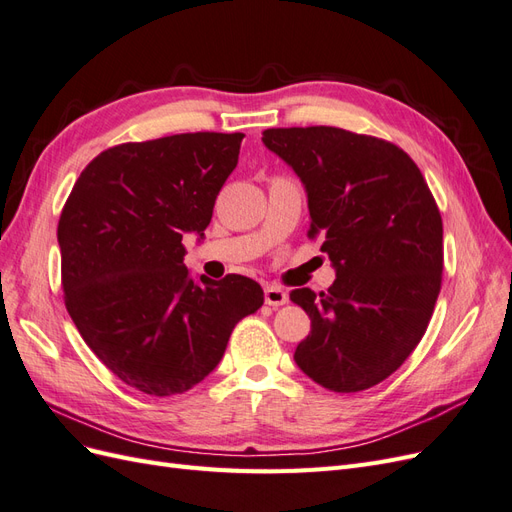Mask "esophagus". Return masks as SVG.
<instances>
[{"mask_svg":"<svg viewBox=\"0 0 512 512\" xmlns=\"http://www.w3.org/2000/svg\"><path fill=\"white\" fill-rule=\"evenodd\" d=\"M265 303L271 305V307H280V305H286L288 303V292L280 286H267L265 288Z\"/></svg>","mask_w":512,"mask_h":512,"instance_id":"1","label":"esophagus"}]
</instances>
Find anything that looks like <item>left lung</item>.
<instances>
[{"label":"left lung","mask_w":512,"mask_h":512,"mask_svg":"<svg viewBox=\"0 0 512 512\" xmlns=\"http://www.w3.org/2000/svg\"><path fill=\"white\" fill-rule=\"evenodd\" d=\"M262 143L307 194L309 237L322 235L335 282L299 288L312 331L294 361L335 393L389 378L421 342L442 282V218L404 149L342 128H271Z\"/></svg>","instance_id":"left-lung-1"}]
</instances>
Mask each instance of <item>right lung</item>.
Instances as JSON below:
<instances>
[{"mask_svg":"<svg viewBox=\"0 0 512 512\" xmlns=\"http://www.w3.org/2000/svg\"><path fill=\"white\" fill-rule=\"evenodd\" d=\"M243 134L194 132L102 151L76 179L57 241L66 307L85 344L128 386L190 391L222 361L235 324L265 301L243 275L183 265L239 162Z\"/></svg>","mask_w":512,"mask_h":512,"instance_id":"1","label":"right lung"}]
</instances>
